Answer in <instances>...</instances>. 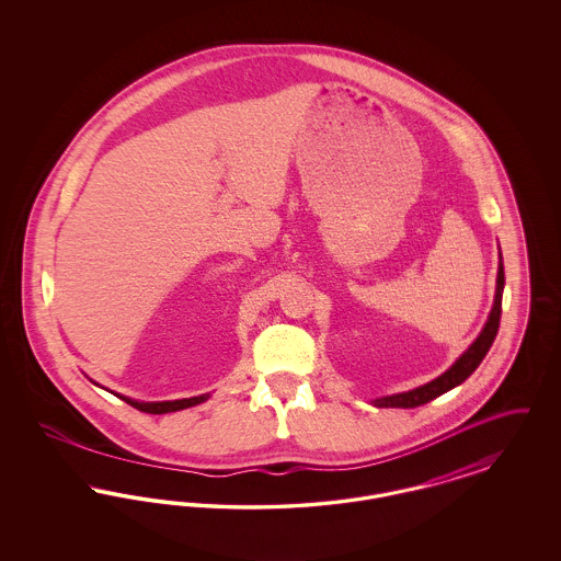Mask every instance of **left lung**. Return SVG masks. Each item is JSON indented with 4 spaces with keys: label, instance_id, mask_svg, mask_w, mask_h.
Wrapping results in <instances>:
<instances>
[{
    "label": "left lung",
    "instance_id": "1",
    "mask_svg": "<svg viewBox=\"0 0 561 561\" xmlns=\"http://www.w3.org/2000/svg\"><path fill=\"white\" fill-rule=\"evenodd\" d=\"M503 288H505V268H503V256H501L499 275H496L494 305H492V311L488 316V321H485L480 336L473 341V345L467 348L446 373L437 376V378H433L427 385L416 387V389L405 391V393L378 398V400H374V405L376 408H416V405H423V403H428V401L444 396L446 391L458 387L460 382H465L471 374L476 373V368L480 366L481 359L485 357V353L492 347V343L496 339V332H499L501 309H503Z\"/></svg>",
    "mask_w": 561,
    "mask_h": 561
}]
</instances>
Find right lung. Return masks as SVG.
Instances as JSON below:
<instances>
[{
	"instance_id": "add662e5",
	"label": "right lung",
	"mask_w": 561,
	"mask_h": 561,
	"mask_svg": "<svg viewBox=\"0 0 561 561\" xmlns=\"http://www.w3.org/2000/svg\"><path fill=\"white\" fill-rule=\"evenodd\" d=\"M113 393V391H111ZM117 396V393H115ZM119 400L130 403L136 410L147 412V414H168V412H176V410H185L191 405H197L202 401L208 400L210 396H199V398H188V400H174V401H136L126 398V396H117Z\"/></svg>"
}]
</instances>
